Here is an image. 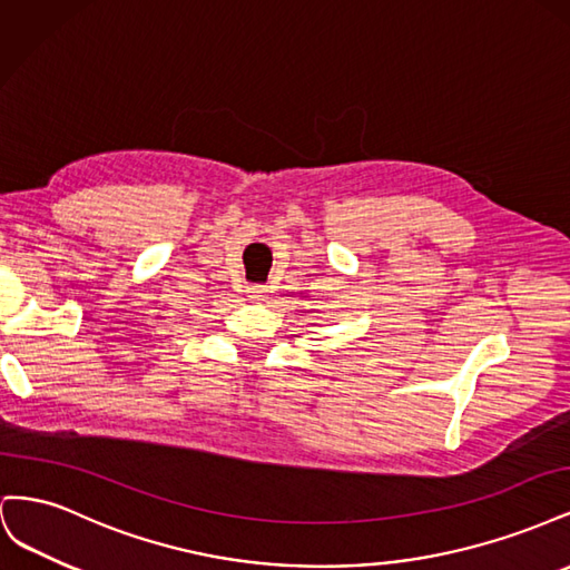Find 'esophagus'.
I'll return each mask as SVG.
<instances>
[{"instance_id":"1","label":"esophagus","mask_w":570,"mask_h":570,"mask_svg":"<svg viewBox=\"0 0 570 570\" xmlns=\"http://www.w3.org/2000/svg\"><path fill=\"white\" fill-rule=\"evenodd\" d=\"M247 295H249V299H254V302H262V299L266 297V287H264V285H249V287H247Z\"/></svg>"}]
</instances>
